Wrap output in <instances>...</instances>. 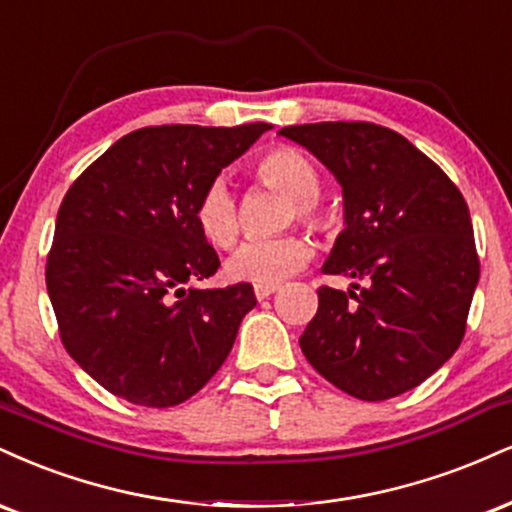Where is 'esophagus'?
<instances>
[{
    "mask_svg": "<svg viewBox=\"0 0 512 512\" xmlns=\"http://www.w3.org/2000/svg\"><path fill=\"white\" fill-rule=\"evenodd\" d=\"M280 285H275V282H270V285H254V294L258 299H268L270 294L278 292Z\"/></svg>",
    "mask_w": 512,
    "mask_h": 512,
    "instance_id": "obj_1",
    "label": "esophagus"
}]
</instances>
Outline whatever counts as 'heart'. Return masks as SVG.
<instances>
[{
	"label": "heart",
	"instance_id": "b5f03b06",
	"mask_svg": "<svg viewBox=\"0 0 512 512\" xmlns=\"http://www.w3.org/2000/svg\"><path fill=\"white\" fill-rule=\"evenodd\" d=\"M254 174L258 182L282 191L292 198L290 218L297 215L309 225H323L321 177L314 162L294 148H273L263 158H258ZM196 225L203 237L213 246L227 249L237 242L239 234V206L232 189L222 179H215L206 186L196 203ZM311 244L302 234H280L270 239H249L227 258L225 273L234 282H254L270 285L297 273L309 261Z\"/></svg>",
	"mask_w": 512,
	"mask_h": 512
}]
</instances>
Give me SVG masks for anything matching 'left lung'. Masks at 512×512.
Segmentation results:
<instances>
[{"label":"left lung","mask_w":512,"mask_h":512,"mask_svg":"<svg viewBox=\"0 0 512 512\" xmlns=\"http://www.w3.org/2000/svg\"><path fill=\"white\" fill-rule=\"evenodd\" d=\"M342 186L345 230L323 273L366 280L318 290L299 338L309 364L352 398L378 402L424 383L465 335L479 282L470 208L448 174L369 122L285 126Z\"/></svg>","instance_id":"left-lung-1"}]
</instances>
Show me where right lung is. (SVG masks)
I'll return each instance as SVG.
<instances>
[{
	"instance_id": "obj_1",
	"label": "right lung",
	"mask_w": 512,
	"mask_h": 512,
	"mask_svg": "<svg viewBox=\"0 0 512 512\" xmlns=\"http://www.w3.org/2000/svg\"><path fill=\"white\" fill-rule=\"evenodd\" d=\"M270 124L146 126L119 138L66 191L47 294L71 359L117 398L189 400L230 354L254 287L198 290L220 258L196 203Z\"/></svg>"
}]
</instances>
